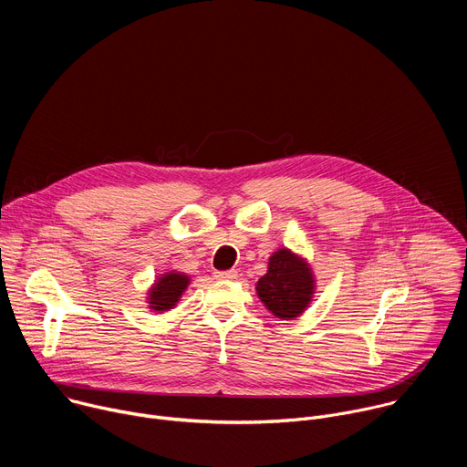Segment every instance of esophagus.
Instances as JSON below:
<instances>
[{"label": "esophagus", "mask_w": 467, "mask_h": 467, "mask_svg": "<svg viewBox=\"0 0 467 467\" xmlns=\"http://www.w3.org/2000/svg\"><path fill=\"white\" fill-rule=\"evenodd\" d=\"M236 275H238L236 270H225V272H216L214 274V277L222 279V281H233V279H236Z\"/></svg>", "instance_id": "34e87169"}]
</instances>
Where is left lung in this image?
<instances>
[{"label":"left lung","mask_w":467,"mask_h":467,"mask_svg":"<svg viewBox=\"0 0 467 467\" xmlns=\"http://www.w3.org/2000/svg\"><path fill=\"white\" fill-rule=\"evenodd\" d=\"M262 303L277 317L299 316L314 294V277L308 264L288 249H279L270 258L268 274L256 283Z\"/></svg>","instance_id":"left-lung-1"}]
</instances>
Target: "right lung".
Masks as SVG:
<instances>
[{"instance_id": "obj_1", "label": "right lung", "mask_w": 467, "mask_h": 467, "mask_svg": "<svg viewBox=\"0 0 467 467\" xmlns=\"http://www.w3.org/2000/svg\"><path fill=\"white\" fill-rule=\"evenodd\" d=\"M188 277L182 274H166L164 277H161L155 286L151 288L150 294V305L153 310L164 312L168 308H173V305L179 301V297L182 296V292L188 286Z\"/></svg>"}]
</instances>
